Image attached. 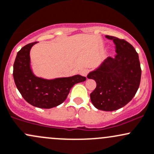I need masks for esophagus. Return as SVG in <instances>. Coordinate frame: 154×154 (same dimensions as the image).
<instances>
[{
    "label": "esophagus",
    "instance_id": "obj_1",
    "mask_svg": "<svg viewBox=\"0 0 154 154\" xmlns=\"http://www.w3.org/2000/svg\"><path fill=\"white\" fill-rule=\"evenodd\" d=\"M88 69H82V70L80 71V74H81L82 76H83V77H86L87 74H88Z\"/></svg>",
    "mask_w": 154,
    "mask_h": 154
}]
</instances>
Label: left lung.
<instances>
[{
  "mask_svg": "<svg viewBox=\"0 0 154 154\" xmlns=\"http://www.w3.org/2000/svg\"><path fill=\"white\" fill-rule=\"evenodd\" d=\"M116 45L115 57H108L87 77L96 81L90 97L99 110L113 111L125 106L135 96L141 80L139 55L132 45L116 37L106 35Z\"/></svg>",
  "mask_w": 154,
  "mask_h": 154,
  "instance_id": "8db88e82",
  "label": "left lung"
}]
</instances>
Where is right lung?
I'll return each mask as SVG.
<instances>
[{"mask_svg":"<svg viewBox=\"0 0 154 154\" xmlns=\"http://www.w3.org/2000/svg\"><path fill=\"white\" fill-rule=\"evenodd\" d=\"M32 43L17 52L13 66L14 82L24 100L32 106L40 108H51L63 103L71 88L86 78L79 74L69 77L44 79L34 74L31 66L30 50Z\"/></svg>","mask_w":154,"mask_h":154,"instance_id":"obj_1","label":"right lung"}]
</instances>
